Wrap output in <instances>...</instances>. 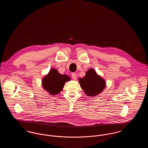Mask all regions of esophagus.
<instances>
[{
  "instance_id": "34e87169",
  "label": "esophagus",
  "mask_w": 148,
  "mask_h": 148,
  "mask_svg": "<svg viewBox=\"0 0 148 148\" xmlns=\"http://www.w3.org/2000/svg\"><path fill=\"white\" fill-rule=\"evenodd\" d=\"M71 77H72L73 79L75 80L77 79V74L75 73H71Z\"/></svg>"
}]
</instances>
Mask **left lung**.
Masks as SVG:
<instances>
[{
    "label": "left lung",
    "instance_id": "1",
    "mask_svg": "<svg viewBox=\"0 0 148 148\" xmlns=\"http://www.w3.org/2000/svg\"><path fill=\"white\" fill-rule=\"evenodd\" d=\"M79 82L85 93L90 97L98 95L106 87L105 80L92 68L86 72L85 77L79 78Z\"/></svg>",
    "mask_w": 148,
    "mask_h": 148
}]
</instances>
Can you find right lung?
<instances>
[{
  "mask_svg": "<svg viewBox=\"0 0 148 148\" xmlns=\"http://www.w3.org/2000/svg\"><path fill=\"white\" fill-rule=\"evenodd\" d=\"M70 79L68 75H62L56 69H51L42 79V87L50 95H56L63 90L65 82Z\"/></svg>",
  "mask_w": 148,
  "mask_h": 148,
  "instance_id": "right-lung-1",
  "label": "right lung"
}]
</instances>
